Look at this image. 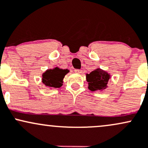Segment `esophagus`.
Wrapping results in <instances>:
<instances>
[{
	"label": "esophagus",
	"instance_id": "1",
	"mask_svg": "<svg viewBox=\"0 0 148 148\" xmlns=\"http://www.w3.org/2000/svg\"><path fill=\"white\" fill-rule=\"evenodd\" d=\"M75 72L76 73L80 74V73H82V70H80V69H75Z\"/></svg>",
	"mask_w": 148,
	"mask_h": 148
}]
</instances>
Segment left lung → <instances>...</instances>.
Segmentation results:
<instances>
[{"label":"left lung","instance_id":"1","mask_svg":"<svg viewBox=\"0 0 148 148\" xmlns=\"http://www.w3.org/2000/svg\"><path fill=\"white\" fill-rule=\"evenodd\" d=\"M87 81L89 84L88 88L92 92L97 90H103L107 87L108 81L110 79V75L103 70L98 69L92 71L86 75Z\"/></svg>","mask_w":148,"mask_h":148}]
</instances>
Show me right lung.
<instances>
[{"mask_svg":"<svg viewBox=\"0 0 148 148\" xmlns=\"http://www.w3.org/2000/svg\"><path fill=\"white\" fill-rule=\"evenodd\" d=\"M69 72L68 69L63 70L59 68L47 70L42 75V82L49 87L59 88L63 84V79Z\"/></svg>","mask_w":148,"mask_h":148,"instance_id":"obj_1","label":"right lung"}]
</instances>
